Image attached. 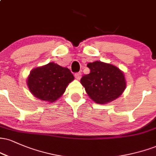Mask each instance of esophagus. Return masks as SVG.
<instances>
[{"label": "esophagus", "instance_id": "obj_1", "mask_svg": "<svg viewBox=\"0 0 156 156\" xmlns=\"http://www.w3.org/2000/svg\"><path fill=\"white\" fill-rule=\"evenodd\" d=\"M75 77L77 80H80L81 78V73H77L75 74Z\"/></svg>", "mask_w": 156, "mask_h": 156}]
</instances>
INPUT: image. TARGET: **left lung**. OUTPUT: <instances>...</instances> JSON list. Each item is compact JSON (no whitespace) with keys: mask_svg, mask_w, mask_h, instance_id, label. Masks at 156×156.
Listing matches in <instances>:
<instances>
[{"mask_svg":"<svg viewBox=\"0 0 156 156\" xmlns=\"http://www.w3.org/2000/svg\"><path fill=\"white\" fill-rule=\"evenodd\" d=\"M87 67L90 73L82 77L80 83L94 103L106 104L122 94L127 83L121 69L101 61L88 63Z\"/></svg>","mask_w":156,"mask_h":156,"instance_id":"left-lung-1","label":"left lung"}]
</instances>
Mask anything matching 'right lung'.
<instances>
[{
    "instance_id": "1",
    "label": "right lung",
    "mask_w": 156,
    "mask_h": 156,
    "mask_svg": "<svg viewBox=\"0 0 156 156\" xmlns=\"http://www.w3.org/2000/svg\"><path fill=\"white\" fill-rule=\"evenodd\" d=\"M73 80L74 76L68 68L50 62L32 69L27 78V86L35 98L54 103Z\"/></svg>"
}]
</instances>
